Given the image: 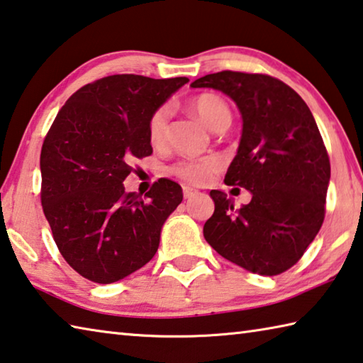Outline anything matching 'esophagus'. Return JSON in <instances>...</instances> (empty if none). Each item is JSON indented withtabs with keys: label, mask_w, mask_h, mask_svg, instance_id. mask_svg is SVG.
<instances>
[{
	"label": "esophagus",
	"mask_w": 363,
	"mask_h": 363,
	"mask_svg": "<svg viewBox=\"0 0 363 363\" xmlns=\"http://www.w3.org/2000/svg\"><path fill=\"white\" fill-rule=\"evenodd\" d=\"M196 194H199V192H196V190L195 189H192V187H184V199H186V200H190V199H192V196H195Z\"/></svg>",
	"instance_id": "esophagus-1"
}]
</instances>
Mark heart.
Returning <instances> with one entry per match:
<instances>
[{"label": "heart", "mask_w": 363, "mask_h": 363, "mask_svg": "<svg viewBox=\"0 0 363 363\" xmlns=\"http://www.w3.org/2000/svg\"><path fill=\"white\" fill-rule=\"evenodd\" d=\"M194 113L208 125L213 131L225 130L232 122V111L228 104L216 94H201L190 103ZM169 127V108L160 106L155 109L147 123L149 141L159 146L168 136ZM222 168L219 157H204L199 160H182L171 168V173L194 186H203Z\"/></svg>", "instance_id": "heart-1"}]
</instances>
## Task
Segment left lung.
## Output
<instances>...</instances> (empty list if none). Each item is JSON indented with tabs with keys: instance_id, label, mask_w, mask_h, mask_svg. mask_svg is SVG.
Returning <instances> with one entry per match:
<instances>
[{
	"instance_id": "left-lung-1",
	"label": "left lung",
	"mask_w": 363,
	"mask_h": 363,
	"mask_svg": "<svg viewBox=\"0 0 363 363\" xmlns=\"http://www.w3.org/2000/svg\"><path fill=\"white\" fill-rule=\"evenodd\" d=\"M190 87L220 90L238 106L242 133L225 184L252 194L249 204L235 209L227 194L211 190L214 214L203 227L204 240L250 273H284L325 216L330 160L311 111L294 89L267 74L220 71Z\"/></svg>"
}]
</instances>
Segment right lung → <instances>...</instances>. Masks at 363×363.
<instances>
[{"label":"right lung","instance_id":"obj_1","mask_svg":"<svg viewBox=\"0 0 363 363\" xmlns=\"http://www.w3.org/2000/svg\"><path fill=\"white\" fill-rule=\"evenodd\" d=\"M187 77L114 74L84 85L57 114L41 149V203L55 245L76 272L98 284L146 265L164 220L182 201L179 184L157 181L127 194L133 160L152 154L147 123Z\"/></svg>","mask_w":363,"mask_h":363}]
</instances>
